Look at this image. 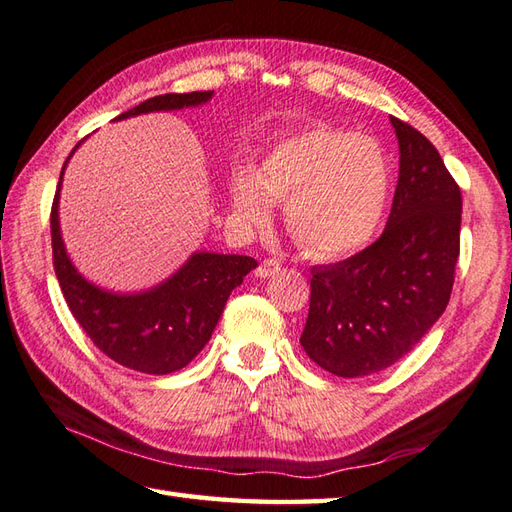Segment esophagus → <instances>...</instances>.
Segmentation results:
<instances>
[{
  "instance_id": "1",
  "label": "esophagus",
  "mask_w": 512,
  "mask_h": 512,
  "mask_svg": "<svg viewBox=\"0 0 512 512\" xmlns=\"http://www.w3.org/2000/svg\"><path fill=\"white\" fill-rule=\"evenodd\" d=\"M279 270H281V266H279L277 259H264V262L257 266V270H255V277H259V279H268V277L277 275Z\"/></svg>"
}]
</instances>
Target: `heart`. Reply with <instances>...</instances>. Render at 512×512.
<instances>
[{
	"instance_id": "b5f03b06",
	"label": "heart",
	"mask_w": 512,
	"mask_h": 512,
	"mask_svg": "<svg viewBox=\"0 0 512 512\" xmlns=\"http://www.w3.org/2000/svg\"><path fill=\"white\" fill-rule=\"evenodd\" d=\"M389 189V162L374 138L312 125L281 138L259 169L235 167L228 204L244 228H259L273 202H284L286 228L303 253L334 259L376 235Z\"/></svg>"
}]
</instances>
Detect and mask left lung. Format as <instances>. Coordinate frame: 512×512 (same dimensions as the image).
<instances>
[{
	"instance_id": "obj_1",
	"label": "left lung",
	"mask_w": 512,
	"mask_h": 512,
	"mask_svg": "<svg viewBox=\"0 0 512 512\" xmlns=\"http://www.w3.org/2000/svg\"><path fill=\"white\" fill-rule=\"evenodd\" d=\"M400 151L383 235L350 259L314 266L301 345L341 378L394 365L447 308L460 255L462 193L427 138L389 116Z\"/></svg>"
}]
</instances>
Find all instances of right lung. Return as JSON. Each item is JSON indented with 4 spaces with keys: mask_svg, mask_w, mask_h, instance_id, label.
Returning a JSON list of instances; mask_svg holds the SVG:
<instances>
[{
    "mask_svg": "<svg viewBox=\"0 0 512 512\" xmlns=\"http://www.w3.org/2000/svg\"><path fill=\"white\" fill-rule=\"evenodd\" d=\"M211 99L213 90L162 94L123 112L114 121L151 112H178L184 107L206 105ZM81 143L70 151L61 169L50 215L54 273L63 297L74 319L112 361L143 374L162 376L178 372L211 341L228 297L237 286H242L250 270L257 268V262L246 255L195 250L176 273L145 290L116 292L85 279L72 264L59 222L63 173Z\"/></svg>",
    "mask_w": 512,
    "mask_h": 512,
    "instance_id": "add662e5",
    "label": "right lung"
}]
</instances>
